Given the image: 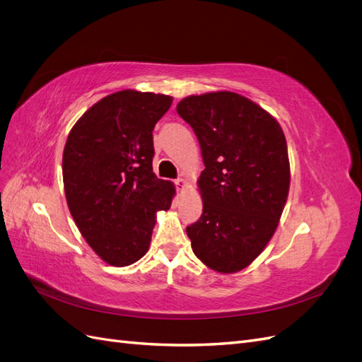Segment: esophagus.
<instances>
[{
    "instance_id": "obj_1",
    "label": "esophagus",
    "mask_w": 362,
    "mask_h": 362,
    "mask_svg": "<svg viewBox=\"0 0 362 362\" xmlns=\"http://www.w3.org/2000/svg\"><path fill=\"white\" fill-rule=\"evenodd\" d=\"M175 185H177V189L180 192H182L185 189V185H187V182H185V180H182V178H178V180H175Z\"/></svg>"
}]
</instances>
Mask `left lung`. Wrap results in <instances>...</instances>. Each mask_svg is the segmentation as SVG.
Instances as JSON below:
<instances>
[{"instance_id":"obj_1","label":"left lung","mask_w":362,"mask_h":362,"mask_svg":"<svg viewBox=\"0 0 362 362\" xmlns=\"http://www.w3.org/2000/svg\"><path fill=\"white\" fill-rule=\"evenodd\" d=\"M177 112L193 128L205 164L202 214L187 226L192 249L216 272H238L279 223L290 187L286 136L264 108L233 92L187 96Z\"/></svg>"}]
</instances>
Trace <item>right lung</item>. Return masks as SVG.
Instances as JSON below:
<instances>
[{
	"label": "right lung",
	"instance_id": "right-lung-1",
	"mask_svg": "<svg viewBox=\"0 0 362 362\" xmlns=\"http://www.w3.org/2000/svg\"><path fill=\"white\" fill-rule=\"evenodd\" d=\"M172 96L120 90L92 105L74 125L63 151L69 211L105 262L129 266L144 257L156 213L169 210L175 187L152 172V129Z\"/></svg>",
	"mask_w": 362,
	"mask_h": 362
}]
</instances>
